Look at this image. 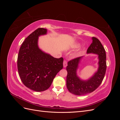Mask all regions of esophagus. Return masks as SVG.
I'll list each match as a JSON object with an SVG mask.
<instances>
[{"label":"esophagus","instance_id":"34e87169","mask_svg":"<svg viewBox=\"0 0 120 120\" xmlns=\"http://www.w3.org/2000/svg\"><path fill=\"white\" fill-rule=\"evenodd\" d=\"M63 66H64V68H66V67L67 66V60H64V61Z\"/></svg>","mask_w":120,"mask_h":120}]
</instances>
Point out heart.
<instances>
[{
  "label": "heart",
  "mask_w": 120,
  "mask_h": 120,
  "mask_svg": "<svg viewBox=\"0 0 120 120\" xmlns=\"http://www.w3.org/2000/svg\"><path fill=\"white\" fill-rule=\"evenodd\" d=\"M79 46H80V45H79V44H77V45H75V46L77 47V48H78V47H79Z\"/></svg>",
  "instance_id": "1"
}]
</instances>
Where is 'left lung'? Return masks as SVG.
Here are the masks:
<instances>
[{"label": "left lung", "mask_w": 120, "mask_h": 120, "mask_svg": "<svg viewBox=\"0 0 120 120\" xmlns=\"http://www.w3.org/2000/svg\"><path fill=\"white\" fill-rule=\"evenodd\" d=\"M93 41L87 49V53L98 55L99 68L98 71L88 80H82L77 75L79 64L82 56L77 57L68 63L67 87L68 91L74 95L80 96L90 93L97 89L102 82L106 73V54L101 42L96 38H92Z\"/></svg>", "instance_id": "1"}]
</instances>
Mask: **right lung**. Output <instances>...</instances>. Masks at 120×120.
<instances>
[{"instance_id":"add662e5","label":"right lung","mask_w":120,"mask_h":120,"mask_svg":"<svg viewBox=\"0 0 120 120\" xmlns=\"http://www.w3.org/2000/svg\"><path fill=\"white\" fill-rule=\"evenodd\" d=\"M47 30L39 28L25 38L17 57L18 71L23 84L35 92L48 89L56 74L63 68V57L56 59L39 48V36Z\"/></svg>"}]
</instances>
